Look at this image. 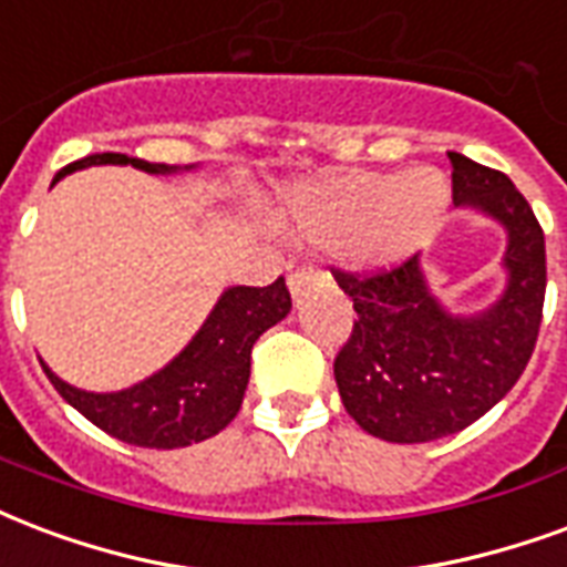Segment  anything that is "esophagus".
Listing matches in <instances>:
<instances>
[{"instance_id":"34e87169","label":"esophagus","mask_w":567,"mask_h":567,"mask_svg":"<svg viewBox=\"0 0 567 567\" xmlns=\"http://www.w3.org/2000/svg\"><path fill=\"white\" fill-rule=\"evenodd\" d=\"M321 276H324V270H321L318 264H300V267H295V270L288 272V288H291V295H300L306 285L316 282Z\"/></svg>"}]
</instances>
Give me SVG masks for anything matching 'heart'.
Returning <instances> with one entry per match:
<instances>
[{
	"instance_id": "heart-1",
	"label": "heart",
	"mask_w": 567,
	"mask_h": 567,
	"mask_svg": "<svg viewBox=\"0 0 567 567\" xmlns=\"http://www.w3.org/2000/svg\"><path fill=\"white\" fill-rule=\"evenodd\" d=\"M451 200L439 171L348 174L300 186L288 198L285 225L300 240L342 246L363 267H384L421 246L442 221Z\"/></svg>"
}]
</instances>
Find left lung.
Instances as JSON below:
<instances>
[{
    "label": "left lung",
    "instance_id": "left-lung-1",
    "mask_svg": "<svg viewBox=\"0 0 567 567\" xmlns=\"http://www.w3.org/2000/svg\"><path fill=\"white\" fill-rule=\"evenodd\" d=\"M447 158L456 207L481 209L507 230V288L493 309L444 312L417 255L372 272L330 270L358 312L333 360L339 396L360 430L384 442H435L484 417L517 384L538 342L547 251L529 200L502 171L460 153Z\"/></svg>",
    "mask_w": 567,
    "mask_h": 567
}]
</instances>
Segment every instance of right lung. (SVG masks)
Listing matches in <instances>:
<instances>
[{
  "instance_id": "right-lung-1",
  "label": "right lung",
  "mask_w": 567,
  "mask_h": 567,
  "mask_svg": "<svg viewBox=\"0 0 567 567\" xmlns=\"http://www.w3.org/2000/svg\"><path fill=\"white\" fill-rule=\"evenodd\" d=\"M90 165H132L146 174H171L177 167L128 158L123 153H95L71 162L56 179ZM53 179V183H56ZM291 309V295L279 276L272 285L228 288L209 312L198 337L162 372L120 393H86L56 379L48 367V379L69 405L113 439L137 447H186L225 430L240 412L249 384L251 346L267 327L282 321Z\"/></svg>"
}]
</instances>
